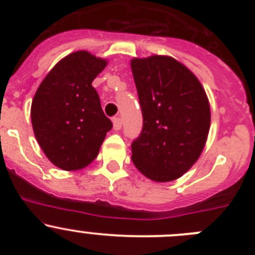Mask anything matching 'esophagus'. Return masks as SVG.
I'll list each match as a JSON object with an SVG mask.
<instances>
[{"label":"esophagus","mask_w":255,"mask_h":255,"mask_svg":"<svg viewBox=\"0 0 255 255\" xmlns=\"http://www.w3.org/2000/svg\"><path fill=\"white\" fill-rule=\"evenodd\" d=\"M112 122H113V128H115V130H120L121 128H122V120H121L120 117H113Z\"/></svg>","instance_id":"obj_1"}]
</instances>
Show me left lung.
Wrapping results in <instances>:
<instances>
[{
	"mask_svg": "<svg viewBox=\"0 0 255 255\" xmlns=\"http://www.w3.org/2000/svg\"><path fill=\"white\" fill-rule=\"evenodd\" d=\"M143 115L132 160L148 179L173 181L199 159L211 125L208 99L199 79L171 56L130 61Z\"/></svg>",
	"mask_w": 255,
	"mask_h": 255,
	"instance_id": "1",
	"label": "left lung"
}]
</instances>
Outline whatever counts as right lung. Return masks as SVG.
Returning a JSON list of instances; mask_svg holds the SVG:
<instances>
[{"label": "right lung", "instance_id": "right-lung-1", "mask_svg": "<svg viewBox=\"0 0 255 255\" xmlns=\"http://www.w3.org/2000/svg\"><path fill=\"white\" fill-rule=\"evenodd\" d=\"M107 60L79 50L61 59L34 95V135L47 158L63 170H79L97 156L112 122L92 86Z\"/></svg>", "mask_w": 255, "mask_h": 255}]
</instances>
